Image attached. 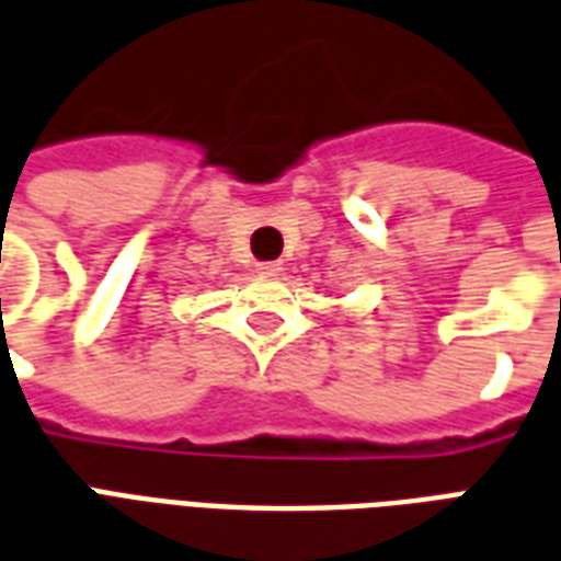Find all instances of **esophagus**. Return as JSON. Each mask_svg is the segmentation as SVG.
I'll use <instances>...</instances> for the list:
<instances>
[{
	"mask_svg": "<svg viewBox=\"0 0 561 561\" xmlns=\"http://www.w3.org/2000/svg\"><path fill=\"white\" fill-rule=\"evenodd\" d=\"M284 272V265L280 263H256V275L260 277H277Z\"/></svg>",
	"mask_w": 561,
	"mask_h": 561,
	"instance_id": "1",
	"label": "esophagus"
}]
</instances>
